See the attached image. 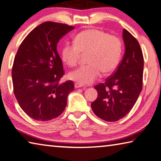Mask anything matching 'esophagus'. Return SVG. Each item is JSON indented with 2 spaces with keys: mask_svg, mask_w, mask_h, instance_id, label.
Instances as JSON below:
<instances>
[{
  "mask_svg": "<svg viewBox=\"0 0 161 161\" xmlns=\"http://www.w3.org/2000/svg\"><path fill=\"white\" fill-rule=\"evenodd\" d=\"M83 86H84L81 83H75V88H80V87H83Z\"/></svg>",
  "mask_w": 161,
  "mask_h": 161,
  "instance_id": "obj_1",
  "label": "esophagus"
}]
</instances>
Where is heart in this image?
I'll list each match as a JSON object with an SVG mask.
<instances>
[{"label":"heart","instance_id":"obj_1","mask_svg":"<svg viewBox=\"0 0 161 161\" xmlns=\"http://www.w3.org/2000/svg\"><path fill=\"white\" fill-rule=\"evenodd\" d=\"M122 44L118 37L98 29H88L78 33L74 44L66 43L62 49V58L70 67L77 65L80 54H88V65L70 73L68 77L81 84L93 83L101 73L108 74L118 66Z\"/></svg>","mask_w":161,"mask_h":161}]
</instances>
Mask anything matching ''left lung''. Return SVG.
<instances>
[{
  "label": "left lung",
  "mask_w": 161,
  "mask_h": 161,
  "mask_svg": "<svg viewBox=\"0 0 161 161\" xmlns=\"http://www.w3.org/2000/svg\"><path fill=\"white\" fill-rule=\"evenodd\" d=\"M125 53L117 69L105 83L94 87L98 98L91 103L93 113L102 120L115 122L133 108L143 88L144 60L140 44L123 29Z\"/></svg>",
  "instance_id": "1"
}]
</instances>
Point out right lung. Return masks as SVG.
I'll list each match as a JSON object with an SVG mask.
<instances>
[{
	"label": "right lung",
	"instance_id": "right-lung-1",
	"mask_svg": "<svg viewBox=\"0 0 161 161\" xmlns=\"http://www.w3.org/2000/svg\"><path fill=\"white\" fill-rule=\"evenodd\" d=\"M74 27L56 22L37 26L20 45L12 68L14 93L18 104L29 117L48 121L61 114L72 80L60 83L64 75L57 44Z\"/></svg>",
	"mask_w": 161,
	"mask_h": 161
}]
</instances>
